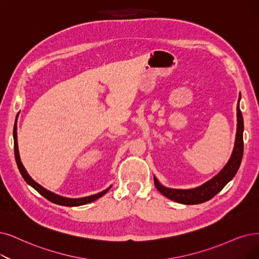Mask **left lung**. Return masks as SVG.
<instances>
[{
  "mask_svg": "<svg viewBox=\"0 0 259 259\" xmlns=\"http://www.w3.org/2000/svg\"><path fill=\"white\" fill-rule=\"evenodd\" d=\"M241 96H239L238 99V106H237V133H236V141H235V148L233 151L232 156L226 163L225 167L222 169V171L215 175L213 179L205 183L204 185L196 187L194 189H170L165 188L161 186L158 181L154 178V183L156 186L157 190L167 196L170 200L175 201L181 204L186 205H193V204H200L204 203L206 201L210 200L211 198L220 192L224 186L232 181V179L235 177L238 169L240 167L242 155H243V118L242 113L239 108V101Z\"/></svg>",
  "mask_w": 259,
  "mask_h": 259,
  "instance_id": "obj_1",
  "label": "left lung"
}]
</instances>
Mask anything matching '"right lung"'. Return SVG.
I'll return each mask as SVG.
<instances>
[{
	"label": "right lung",
	"instance_id": "obj_1",
	"mask_svg": "<svg viewBox=\"0 0 259 259\" xmlns=\"http://www.w3.org/2000/svg\"><path fill=\"white\" fill-rule=\"evenodd\" d=\"M14 141H15V157H16V161H17V165L19 168V171L20 173H21V175L23 177L24 181L32 186V187L34 189H36L41 195L45 196V198L49 201H51L52 203H55V204H58V205H63V206H79V205H85V204H88V203H91L94 202L96 200H98L99 198H101V196L104 195L109 189L107 188L106 190L102 191L100 193H97V194H94V195H90V196H86V198H80V199H69V198H64V196H60V195H57L53 192H51L47 189H45L42 186H40L39 184H37L32 178L29 177V175L27 174L25 168L23 167V164L21 162V160H20V155H19V150H18V141H17V126L15 125L14 127Z\"/></svg>",
	"mask_w": 259,
	"mask_h": 259
}]
</instances>
